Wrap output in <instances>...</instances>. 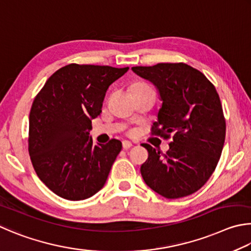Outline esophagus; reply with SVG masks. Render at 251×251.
<instances>
[{
	"label": "esophagus",
	"mask_w": 251,
	"mask_h": 251,
	"mask_svg": "<svg viewBox=\"0 0 251 251\" xmlns=\"http://www.w3.org/2000/svg\"><path fill=\"white\" fill-rule=\"evenodd\" d=\"M122 147H123V150H129V149H131L133 147V144L129 142V141H123L122 142Z\"/></svg>",
	"instance_id": "obj_1"
}]
</instances>
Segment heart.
<instances>
[{
	"mask_svg": "<svg viewBox=\"0 0 251 251\" xmlns=\"http://www.w3.org/2000/svg\"><path fill=\"white\" fill-rule=\"evenodd\" d=\"M147 88H151V87H149L148 85H146V83H143V82H138V83H134L133 87H132V90H134V89H147Z\"/></svg>",
	"mask_w": 251,
	"mask_h": 251,
	"instance_id": "obj_1",
	"label": "heart"
}]
</instances>
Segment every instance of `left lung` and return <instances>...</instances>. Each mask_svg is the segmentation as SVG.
I'll use <instances>...</instances> for the list:
<instances>
[{"label": "left lung", "mask_w": 251, "mask_h": 251, "mask_svg": "<svg viewBox=\"0 0 251 251\" xmlns=\"http://www.w3.org/2000/svg\"><path fill=\"white\" fill-rule=\"evenodd\" d=\"M132 70L154 83L163 101L151 134L172 138L165 154L142 144L149 152L140 170L144 182L165 199L191 195L212 176L225 142L226 121L216 88L203 73L184 63Z\"/></svg>", "instance_id": "obj_1"}]
</instances>
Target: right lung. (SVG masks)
Masks as SVG:
<instances>
[{
	"label": "right lung",
	"mask_w": 251,
	"mask_h": 251,
	"mask_svg": "<svg viewBox=\"0 0 251 251\" xmlns=\"http://www.w3.org/2000/svg\"><path fill=\"white\" fill-rule=\"evenodd\" d=\"M129 67L69 64L47 79L29 112L28 153L39 179L69 201L89 199L103 187L122 149L119 140L94 146L91 120L105 92Z\"/></svg>",
	"instance_id": "right-lung-1"
}]
</instances>
